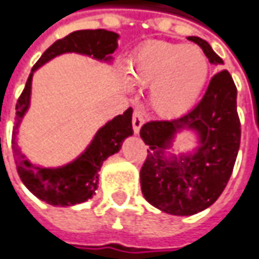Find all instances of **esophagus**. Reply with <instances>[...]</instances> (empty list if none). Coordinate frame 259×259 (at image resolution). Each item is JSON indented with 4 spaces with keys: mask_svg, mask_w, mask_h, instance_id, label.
<instances>
[{
    "mask_svg": "<svg viewBox=\"0 0 259 259\" xmlns=\"http://www.w3.org/2000/svg\"><path fill=\"white\" fill-rule=\"evenodd\" d=\"M144 123V115L140 112V110H134V115H133V128H134V133L140 134V130Z\"/></svg>",
    "mask_w": 259,
    "mask_h": 259,
    "instance_id": "1",
    "label": "esophagus"
}]
</instances>
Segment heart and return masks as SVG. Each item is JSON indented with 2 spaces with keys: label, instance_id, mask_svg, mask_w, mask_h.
Instances as JSON below:
<instances>
[{
  "label": "heart",
  "instance_id": "obj_1",
  "mask_svg": "<svg viewBox=\"0 0 259 259\" xmlns=\"http://www.w3.org/2000/svg\"><path fill=\"white\" fill-rule=\"evenodd\" d=\"M210 64L200 48L163 40L141 45L128 61V80L149 85L156 113L175 118L191 109L208 80ZM125 80V85L130 87Z\"/></svg>",
  "mask_w": 259,
  "mask_h": 259
}]
</instances>
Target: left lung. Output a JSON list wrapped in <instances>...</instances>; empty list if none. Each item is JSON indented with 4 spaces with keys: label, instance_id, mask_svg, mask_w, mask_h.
Returning <instances> with one entry per match:
<instances>
[{
    "label": "left lung",
    "instance_id": "8db88e82",
    "mask_svg": "<svg viewBox=\"0 0 259 259\" xmlns=\"http://www.w3.org/2000/svg\"><path fill=\"white\" fill-rule=\"evenodd\" d=\"M197 44L214 65H223L208 42L197 36ZM238 90L229 71L211 78L201 102L181 118L151 121L140 136L149 146L140 181L144 198L163 213L192 215L208 208L226 188L238 157L240 122L236 109ZM192 132L197 146L188 153H172L176 134ZM171 151L169 152L168 150Z\"/></svg>",
    "mask_w": 259,
    "mask_h": 259
}]
</instances>
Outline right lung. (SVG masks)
Here are the masks:
<instances>
[{
	"mask_svg": "<svg viewBox=\"0 0 259 259\" xmlns=\"http://www.w3.org/2000/svg\"><path fill=\"white\" fill-rule=\"evenodd\" d=\"M119 34L105 29L77 30L64 39L49 46L44 55L34 64L27 78L26 87L17 100L16 125L13 130V154L21 182L39 200L51 205L70 207L90 200L96 194L99 184V170L103 162L118 153L125 138L134 134L133 131V109H126L122 115L115 116L105 123L90 141L85 150L72 162L58 167H44L33 164L26 154L21 153L17 143L19 126L30 108L32 80L34 71L62 54H80L100 62H112V54L118 48Z\"/></svg>",
	"mask_w": 259,
	"mask_h": 259,
	"instance_id": "1",
	"label": "right lung"
}]
</instances>
